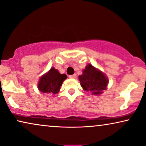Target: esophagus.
I'll return each mask as SVG.
<instances>
[{
	"label": "esophagus",
	"mask_w": 146,
	"mask_h": 146,
	"mask_svg": "<svg viewBox=\"0 0 146 146\" xmlns=\"http://www.w3.org/2000/svg\"><path fill=\"white\" fill-rule=\"evenodd\" d=\"M76 77H77L76 74H73V75H69V78H71V79H75V78H76Z\"/></svg>",
	"instance_id": "34e87169"
}]
</instances>
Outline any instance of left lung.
Returning a JSON list of instances; mask_svg holds the SVG:
<instances>
[{"mask_svg":"<svg viewBox=\"0 0 146 146\" xmlns=\"http://www.w3.org/2000/svg\"><path fill=\"white\" fill-rule=\"evenodd\" d=\"M79 79L81 87L85 91H90L92 95L102 94L108 85V79L103 72L88 64L83 70V74Z\"/></svg>","mask_w":146,"mask_h":146,"instance_id":"8db88e82","label":"left lung"}]
</instances>
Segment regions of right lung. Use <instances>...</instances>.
Listing matches in <instances>:
<instances>
[{
  "mask_svg": "<svg viewBox=\"0 0 146 146\" xmlns=\"http://www.w3.org/2000/svg\"><path fill=\"white\" fill-rule=\"evenodd\" d=\"M67 77L65 74H61L55 68L52 67L40 78L38 83V90L44 93L55 95L59 92Z\"/></svg>",
  "mask_w": 146,
  "mask_h": 146,
  "instance_id": "obj_1",
  "label": "right lung"
}]
</instances>
